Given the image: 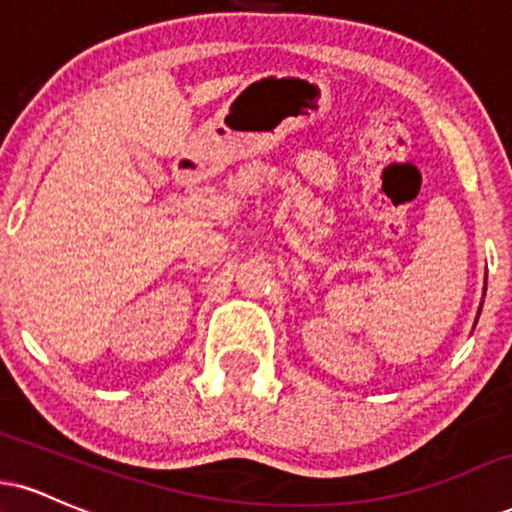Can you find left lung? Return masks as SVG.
<instances>
[{
	"label": "left lung",
	"instance_id": "left-lung-1",
	"mask_svg": "<svg viewBox=\"0 0 512 512\" xmlns=\"http://www.w3.org/2000/svg\"><path fill=\"white\" fill-rule=\"evenodd\" d=\"M479 310H482V307H479Z\"/></svg>",
	"mask_w": 512,
	"mask_h": 512
}]
</instances>
